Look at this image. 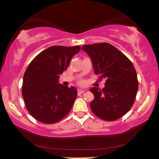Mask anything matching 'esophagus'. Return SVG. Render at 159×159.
<instances>
[{
    "instance_id": "esophagus-1",
    "label": "esophagus",
    "mask_w": 159,
    "mask_h": 159,
    "mask_svg": "<svg viewBox=\"0 0 159 159\" xmlns=\"http://www.w3.org/2000/svg\"><path fill=\"white\" fill-rule=\"evenodd\" d=\"M84 92H85V91H84V90H81V89L78 90V94H81Z\"/></svg>"
}]
</instances>
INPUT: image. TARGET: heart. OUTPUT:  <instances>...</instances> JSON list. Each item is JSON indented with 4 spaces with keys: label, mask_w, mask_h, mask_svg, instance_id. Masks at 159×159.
Returning a JSON list of instances; mask_svg holds the SVG:
<instances>
[{
    "label": "heart",
    "mask_w": 159,
    "mask_h": 159,
    "mask_svg": "<svg viewBox=\"0 0 159 159\" xmlns=\"http://www.w3.org/2000/svg\"><path fill=\"white\" fill-rule=\"evenodd\" d=\"M79 84H81V85H83V84H84V81H83V80H81V81H79Z\"/></svg>",
    "instance_id": "heart-1"
}]
</instances>
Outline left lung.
Here are the masks:
<instances>
[{
    "mask_svg": "<svg viewBox=\"0 0 159 159\" xmlns=\"http://www.w3.org/2000/svg\"><path fill=\"white\" fill-rule=\"evenodd\" d=\"M82 49L91 57L95 75L105 78V88L93 87L90 107L105 121H115L131 109L139 89L137 73L131 61L108 43L86 44Z\"/></svg>",
    "mask_w": 159,
    "mask_h": 159,
    "instance_id": "1",
    "label": "left lung"
}]
</instances>
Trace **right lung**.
Masks as SVG:
<instances>
[{
    "label": "right lung",
    "mask_w": 159,
    "mask_h": 159,
    "mask_svg": "<svg viewBox=\"0 0 159 159\" xmlns=\"http://www.w3.org/2000/svg\"><path fill=\"white\" fill-rule=\"evenodd\" d=\"M80 50V46L50 47L38 54L25 70L22 96L30 115L40 122L54 124L71 109L77 90L58 84L59 75Z\"/></svg>",
    "instance_id": "add662e5"
}]
</instances>
